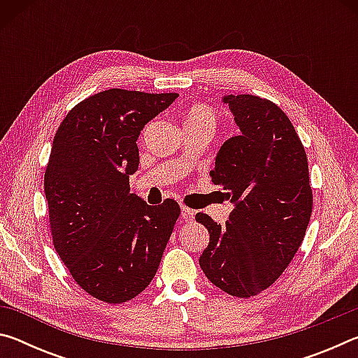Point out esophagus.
<instances>
[{
	"label": "esophagus",
	"mask_w": 358,
	"mask_h": 358,
	"mask_svg": "<svg viewBox=\"0 0 358 358\" xmlns=\"http://www.w3.org/2000/svg\"><path fill=\"white\" fill-rule=\"evenodd\" d=\"M181 217H183L186 222H191L194 220V211L185 207V205H181Z\"/></svg>",
	"instance_id": "1"
}]
</instances>
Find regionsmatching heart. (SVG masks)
<instances>
[{"mask_svg": "<svg viewBox=\"0 0 358 358\" xmlns=\"http://www.w3.org/2000/svg\"><path fill=\"white\" fill-rule=\"evenodd\" d=\"M186 121H199V123L210 124L211 128H215L216 113L207 106H194L189 110V113H187Z\"/></svg>", "mask_w": 358, "mask_h": 358, "instance_id": "heart-1", "label": "heart"}]
</instances>
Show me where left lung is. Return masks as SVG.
Here are the masks:
<instances>
[{"label": "left lung", "instance_id": "1", "mask_svg": "<svg viewBox=\"0 0 358 358\" xmlns=\"http://www.w3.org/2000/svg\"><path fill=\"white\" fill-rule=\"evenodd\" d=\"M224 102L241 134L222 145L210 177L235 208L226 226L196 215L210 234L199 264L216 287L250 299L270 287L299 251L313 189L305 147L275 102L252 94H230Z\"/></svg>", "mask_w": 358, "mask_h": 358}]
</instances>
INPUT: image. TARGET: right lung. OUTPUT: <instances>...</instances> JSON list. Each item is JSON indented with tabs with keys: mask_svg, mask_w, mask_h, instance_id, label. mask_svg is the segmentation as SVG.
I'll list each match as a JSON object with an SVG mask.
<instances>
[{
	"mask_svg": "<svg viewBox=\"0 0 358 358\" xmlns=\"http://www.w3.org/2000/svg\"><path fill=\"white\" fill-rule=\"evenodd\" d=\"M177 96L106 90L72 107L53 138L44 173L53 246L78 286L104 303L147 289L180 216L173 199L151 207L129 192L138 134Z\"/></svg>",
	"mask_w": 358,
	"mask_h": 358,
	"instance_id": "obj_1",
	"label": "right lung"
}]
</instances>
